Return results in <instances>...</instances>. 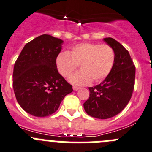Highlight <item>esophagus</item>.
I'll list each match as a JSON object with an SVG mask.
<instances>
[{"mask_svg":"<svg viewBox=\"0 0 152 152\" xmlns=\"http://www.w3.org/2000/svg\"><path fill=\"white\" fill-rule=\"evenodd\" d=\"M73 89L75 91H78L79 89V87H78V86H73Z\"/></svg>","mask_w":152,"mask_h":152,"instance_id":"obj_1","label":"esophagus"}]
</instances>
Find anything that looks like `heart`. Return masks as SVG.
Returning a JSON list of instances; mask_svg holds the SVG:
<instances>
[{
    "label": "heart",
    "mask_w": 152,
    "mask_h": 152,
    "mask_svg": "<svg viewBox=\"0 0 152 152\" xmlns=\"http://www.w3.org/2000/svg\"><path fill=\"white\" fill-rule=\"evenodd\" d=\"M115 55L113 48L106 44L84 42L72 47L69 52L57 55L55 65L64 77H68L78 65L80 71L69 78L71 83L78 86L88 85L93 81L98 83L110 74L115 63Z\"/></svg>",
    "instance_id": "b5f03b06"
}]
</instances>
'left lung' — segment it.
I'll return each instance as SVG.
<instances>
[{"instance_id": "left-lung-1", "label": "left lung", "mask_w": 152, "mask_h": 152, "mask_svg": "<svg viewBox=\"0 0 152 152\" xmlns=\"http://www.w3.org/2000/svg\"><path fill=\"white\" fill-rule=\"evenodd\" d=\"M103 41L114 50V65L100 84L88 88L89 99L83 104L88 115L99 119L110 118L124 110L134 91L136 73L130 54L121 44L111 37Z\"/></svg>"}]
</instances>
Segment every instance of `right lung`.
<instances>
[{"label":"right lung","instance_id":"obj_1","mask_svg":"<svg viewBox=\"0 0 152 152\" xmlns=\"http://www.w3.org/2000/svg\"><path fill=\"white\" fill-rule=\"evenodd\" d=\"M64 41L49 34L37 37L24 46L14 65L12 86L20 106L36 117H46L58 110L72 86L55 65Z\"/></svg>","mask_w":152,"mask_h":152}]
</instances>
